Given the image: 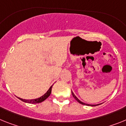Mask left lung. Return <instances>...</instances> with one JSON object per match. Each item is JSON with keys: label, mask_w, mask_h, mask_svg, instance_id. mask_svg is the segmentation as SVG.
I'll return each mask as SVG.
<instances>
[{"label": "left lung", "mask_w": 126, "mask_h": 126, "mask_svg": "<svg viewBox=\"0 0 126 126\" xmlns=\"http://www.w3.org/2000/svg\"><path fill=\"white\" fill-rule=\"evenodd\" d=\"M72 96H73V97H74V98H75V99H76L77 101H78V102L79 103L82 104V105H84L91 106V107H95V106H97V105H100V104H98V105H89V104H86V103H83V102H82L81 101H80L79 99L78 98H77V97H76V96H75V95L74 94V93H73V92H72Z\"/></svg>", "instance_id": "8db88e82"}]
</instances>
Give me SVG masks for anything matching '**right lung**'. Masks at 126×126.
I'll use <instances>...</instances> for the list:
<instances>
[{
    "label": "right lung",
    "instance_id": "add662e5",
    "mask_svg": "<svg viewBox=\"0 0 126 126\" xmlns=\"http://www.w3.org/2000/svg\"><path fill=\"white\" fill-rule=\"evenodd\" d=\"M53 86V85H52ZM52 86H51L50 87V88L48 89L47 91L40 98H38L37 99H22V98H18L20 100H21L22 101L25 103H31V104H35V103H41L42 101H44L45 99H46L47 98L50 96L51 93V91H52Z\"/></svg>",
    "mask_w": 126,
    "mask_h": 126
}]
</instances>
